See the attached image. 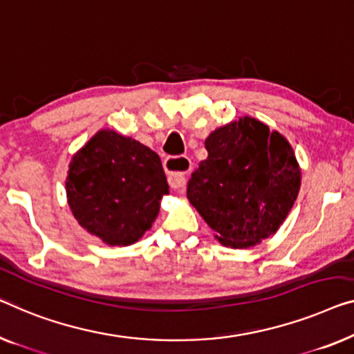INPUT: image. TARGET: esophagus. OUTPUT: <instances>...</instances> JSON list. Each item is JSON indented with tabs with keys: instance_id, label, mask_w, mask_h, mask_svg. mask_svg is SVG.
<instances>
[{
	"instance_id": "obj_1",
	"label": "esophagus",
	"mask_w": 354,
	"mask_h": 354,
	"mask_svg": "<svg viewBox=\"0 0 354 354\" xmlns=\"http://www.w3.org/2000/svg\"><path fill=\"white\" fill-rule=\"evenodd\" d=\"M165 169L167 172L169 185L172 188H182L187 183V174L192 169V161L188 156L166 158Z\"/></svg>"
}]
</instances>
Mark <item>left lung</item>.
<instances>
[{"mask_svg": "<svg viewBox=\"0 0 354 354\" xmlns=\"http://www.w3.org/2000/svg\"><path fill=\"white\" fill-rule=\"evenodd\" d=\"M206 150L207 158L188 180L187 198L218 243L248 249L273 236L301 182L288 139L243 116L211 132Z\"/></svg>", "mask_w": 354, "mask_h": 354, "instance_id": "8db88e82", "label": "left lung"}]
</instances>
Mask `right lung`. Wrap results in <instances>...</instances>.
I'll list each match as a JSON object with an SVG mask.
<instances>
[{
    "instance_id": "right-lung-1",
    "label": "right lung",
    "mask_w": 354,
    "mask_h": 354,
    "mask_svg": "<svg viewBox=\"0 0 354 354\" xmlns=\"http://www.w3.org/2000/svg\"><path fill=\"white\" fill-rule=\"evenodd\" d=\"M71 214L109 245H129L151 228L169 194L160 156L132 137L102 129L71 158L65 182Z\"/></svg>"
}]
</instances>
